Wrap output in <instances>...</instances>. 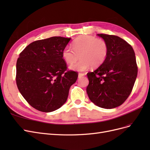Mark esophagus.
Masks as SVG:
<instances>
[{
  "instance_id": "34e87169",
  "label": "esophagus",
  "mask_w": 150,
  "mask_h": 150,
  "mask_svg": "<svg viewBox=\"0 0 150 150\" xmlns=\"http://www.w3.org/2000/svg\"><path fill=\"white\" fill-rule=\"evenodd\" d=\"M84 75H85L84 73H81V72H80V73H79V74H78V78H81V77H82V76H84Z\"/></svg>"
}]
</instances>
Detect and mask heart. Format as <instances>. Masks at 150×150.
<instances>
[{
    "mask_svg": "<svg viewBox=\"0 0 150 150\" xmlns=\"http://www.w3.org/2000/svg\"><path fill=\"white\" fill-rule=\"evenodd\" d=\"M72 49L66 47L62 50V57L67 64L76 62L79 57L81 60L71 66L72 69L84 71L91 66L95 68L101 66L106 59L109 47L103 39H97L91 35L80 36L72 44Z\"/></svg>",
    "mask_w": 150,
    "mask_h": 150,
    "instance_id": "obj_1",
    "label": "heart"
}]
</instances>
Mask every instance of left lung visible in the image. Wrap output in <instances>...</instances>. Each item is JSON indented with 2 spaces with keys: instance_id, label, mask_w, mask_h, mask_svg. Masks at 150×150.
Returning a JSON list of instances; mask_svg holds the SVG:
<instances>
[{
  "instance_id": "1",
  "label": "left lung",
  "mask_w": 150,
  "mask_h": 150,
  "mask_svg": "<svg viewBox=\"0 0 150 150\" xmlns=\"http://www.w3.org/2000/svg\"><path fill=\"white\" fill-rule=\"evenodd\" d=\"M107 42L106 59L93 72L87 74L89 98L96 106L115 108L129 96L137 79L138 66L133 47L118 36L98 34Z\"/></svg>"
}]
</instances>
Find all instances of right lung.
<instances>
[{"label": "right lung", "instance_id": "right-lung-1", "mask_svg": "<svg viewBox=\"0 0 150 150\" xmlns=\"http://www.w3.org/2000/svg\"><path fill=\"white\" fill-rule=\"evenodd\" d=\"M71 38L55 36L35 40L17 59L16 84L22 96L38 111L49 112L67 101L78 72L68 70L62 50Z\"/></svg>", "mask_w": 150, "mask_h": 150}]
</instances>
